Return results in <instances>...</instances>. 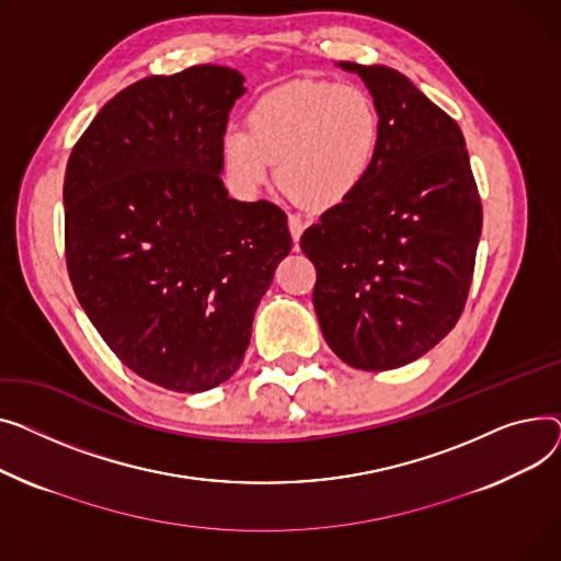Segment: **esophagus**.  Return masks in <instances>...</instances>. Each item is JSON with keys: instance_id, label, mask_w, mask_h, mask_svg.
I'll return each mask as SVG.
<instances>
[{"instance_id": "34e87169", "label": "esophagus", "mask_w": 561, "mask_h": 561, "mask_svg": "<svg viewBox=\"0 0 561 561\" xmlns=\"http://www.w3.org/2000/svg\"><path fill=\"white\" fill-rule=\"evenodd\" d=\"M287 224H289V233H291V240H294V244H296V242L301 240L304 230H306V219H304L301 215L289 213V215H287Z\"/></svg>"}]
</instances>
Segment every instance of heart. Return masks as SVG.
I'll return each mask as SVG.
<instances>
[{
  "mask_svg": "<svg viewBox=\"0 0 561 561\" xmlns=\"http://www.w3.org/2000/svg\"><path fill=\"white\" fill-rule=\"evenodd\" d=\"M380 113L359 88L289 81L260 94L247 128L221 136L224 170L242 196H255L274 172L310 210L346 204L365 185L380 147Z\"/></svg>",
  "mask_w": 561,
  "mask_h": 561,
  "instance_id": "b5f03b06",
  "label": "heart"
}]
</instances>
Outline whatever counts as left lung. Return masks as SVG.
Wrapping results in <instances>:
<instances>
[{
    "mask_svg": "<svg viewBox=\"0 0 561 561\" xmlns=\"http://www.w3.org/2000/svg\"><path fill=\"white\" fill-rule=\"evenodd\" d=\"M369 88L380 147L351 199L301 236L321 333L346 365L387 371L439 344L465 310L482 204L457 122L405 75L342 60Z\"/></svg>",
    "mask_w": 561,
    "mask_h": 561,
    "instance_id": "1",
    "label": "left lung"
}]
</instances>
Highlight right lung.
Segmentation results:
<instances>
[{
    "label": "right lung",
    "instance_id": "right-lung-1",
    "mask_svg": "<svg viewBox=\"0 0 561 561\" xmlns=\"http://www.w3.org/2000/svg\"><path fill=\"white\" fill-rule=\"evenodd\" d=\"M244 77L194 65L124 88L65 170V257L77 299L140 378L208 391L233 376L255 308L289 253L287 215L230 199L221 136Z\"/></svg>",
    "mask_w": 561,
    "mask_h": 561
}]
</instances>
